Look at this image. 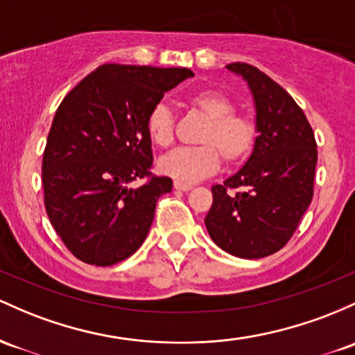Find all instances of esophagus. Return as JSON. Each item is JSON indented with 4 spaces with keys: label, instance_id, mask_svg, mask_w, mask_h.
I'll return each mask as SVG.
<instances>
[{
    "label": "esophagus",
    "instance_id": "esophagus-1",
    "mask_svg": "<svg viewBox=\"0 0 355 355\" xmlns=\"http://www.w3.org/2000/svg\"><path fill=\"white\" fill-rule=\"evenodd\" d=\"M173 187L175 190H180V192H189V190L192 189V185L184 184V182H173Z\"/></svg>",
    "mask_w": 355,
    "mask_h": 355
}]
</instances>
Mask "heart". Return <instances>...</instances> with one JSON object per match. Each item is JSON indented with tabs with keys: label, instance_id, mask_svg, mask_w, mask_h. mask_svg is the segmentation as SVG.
Instances as JSON below:
<instances>
[{
	"label": "heart",
	"instance_id": "b5f03b06",
	"mask_svg": "<svg viewBox=\"0 0 355 355\" xmlns=\"http://www.w3.org/2000/svg\"><path fill=\"white\" fill-rule=\"evenodd\" d=\"M187 104L200 118L207 121L198 135L202 146L182 148L162 158L158 170L178 182L192 184L209 177L224 165L236 166L249 157L256 143V123L249 116L236 112L234 101L219 91H198L189 96ZM146 131L155 146L166 150L175 141V116L165 104L150 111Z\"/></svg>",
	"mask_w": 355,
	"mask_h": 355
}]
</instances>
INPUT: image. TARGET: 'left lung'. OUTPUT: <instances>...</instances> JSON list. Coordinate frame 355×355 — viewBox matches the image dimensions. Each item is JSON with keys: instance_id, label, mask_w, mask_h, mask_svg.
<instances>
[{"instance_id": "1", "label": "left lung", "mask_w": 355, "mask_h": 355, "mask_svg": "<svg viewBox=\"0 0 355 355\" xmlns=\"http://www.w3.org/2000/svg\"><path fill=\"white\" fill-rule=\"evenodd\" d=\"M227 69L243 76L251 89L259 135L246 165L224 185L212 187L205 225L225 252L258 259L285 246L309 209L317 141L305 112L282 85L243 62Z\"/></svg>"}]
</instances>
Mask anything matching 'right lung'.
<instances>
[{"label":"right lung","instance_id":"1","mask_svg":"<svg viewBox=\"0 0 355 355\" xmlns=\"http://www.w3.org/2000/svg\"><path fill=\"white\" fill-rule=\"evenodd\" d=\"M189 69L104 64L58 106L42 162L46 216L77 259L111 266L138 251L171 178L151 173L146 131L163 94ZM145 178L138 189H128Z\"/></svg>","mask_w":355,"mask_h":355}]
</instances>
